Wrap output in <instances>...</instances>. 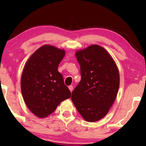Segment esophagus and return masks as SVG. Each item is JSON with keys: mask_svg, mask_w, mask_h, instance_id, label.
Here are the masks:
<instances>
[{"mask_svg": "<svg viewBox=\"0 0 146 146\" xmlns=\"http://www.w3.org/2000/svg\"><path fill=\"white\" fill-rule=\"evenodd\" d=\"M69 90H70L71 92H72L73 90V86H69Z\"/></svg>", "mask_w": 146, "mask_h": 146, "instance_id": "esophagus-1", "label": "esophagus"}]
</instances>
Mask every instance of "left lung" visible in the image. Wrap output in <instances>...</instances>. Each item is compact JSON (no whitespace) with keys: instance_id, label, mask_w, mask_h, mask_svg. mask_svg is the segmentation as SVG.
Returning a JSON list of instances; mask_svg holds the SVG:
<instances>
[{"instance_id":"8db88e82","label":"left lung","mask_w":146,"mask_h":146,"mask_svg":"<svg viewBox=\"0 0 146 146\" xmlns=\"http://www.w3.org/2000/svg\"><path fill=\"white\" fill-rule=\"evenodd\" d=\"M75 55L81 80L71 100L84 119L96 122L107 115L117 97L120 85L117 66L110 53L97 44L78 50Z\"/></svg>"}]
</instances>
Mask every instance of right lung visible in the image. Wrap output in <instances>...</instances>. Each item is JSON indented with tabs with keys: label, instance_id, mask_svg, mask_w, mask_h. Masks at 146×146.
<instances>
[{
	"label": "right lung",
	"instance_id": "right-lung-1",
	"mask_svg": "<svg viewBox=\"0 0 146 146\" xmlns=\"http://www.w3.org/2000/svg\"><path fill=\"white\" fill-rule=\"evenodd\" d=\"M65 51L51 45L36 50L26 63L21 76V91L27 107L36 117L46 118L61 102L71 97L58 66Z\"/></svg>",
	"mask_w": 146,
	"mask_h": 146
}]
</instances>
